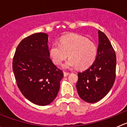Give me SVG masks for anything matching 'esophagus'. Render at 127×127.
I'll list each match as a JSON object with an SVG mask.
<instances>
[{
	"instance_id": "obj_1",
	"label": "esophagus",
	"mask_w": 127,
	"mask_h": 127,
	"mask_svg": "<svg viewBox=\"0 0 127 127\" xmlns=\"http://www.w3.org/2000/svg\"><path fill=\"white\" fill-rule=\"evenodd\" d=\"M63 73H64V77L67 76V75H68L69 74V73L67 72H65V71H64Z\"/></svg>"
}]
</instances>
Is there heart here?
<instances>
[{"instance_id": "obj_1", "label": "heart", "mask_w": 127, "mask_h": 127, "mask_svg": "<svg viewBox=\"0 0 127 127\" xmlns=\"http://www.w3.org/2000/svg\"><path fill=\"white\" fill-rule=\"evenodd\" d=\"M68 55L70 58L63 64L64 68L85 69L95 61L96 46L85 37L74 34L61 38L60 43L54 42L50 48V56L56 65H61Z\"/></svg>"}]
</instances>
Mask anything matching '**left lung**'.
Segmentation results:
<instances>
[{
    "label": "left lung",
    "instance_id": "obj_1",
    "mask_svg": "<svg viewBox=\"0 0 127 127\" xmlns=\"http://www.w3.org/2000/svg\"><path fill=\"white\" fill-rule=\"evenodd\" d=\"M99 45L93 64L78 73L76 84L79 96L90 103L103 98L112 87L116 79V55L106 35L98 30Z\"/></svg>",
    "mask_w": 127,
    "mask_h": 127
}]
</instances>
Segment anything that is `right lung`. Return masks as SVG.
<instances>
[{
    "label": "right lung",
    "mask_w": 127,
    "mask_h": 127,
    "mask_svg": "<svg viewBox=\"0 0 127 127\" xmlns=\"http://www.w3.org/2000/svg\"><path fill=\"white\" fill-rule=\"evenodd\" d=\"M48 34L35 33L17 46L12 67L17 86L26 99L46 106L55 99L63 72L50 58Z\"/></svg>",
    "instance_id": "1"
}]
</instances>
